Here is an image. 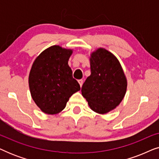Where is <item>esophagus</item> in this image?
<instances>
[{
  "mask_svg": "<svg viewBox=\"0 0 159 159\" xmlns=\"http://www.w3.org/2000/svg\"><path fill=\"white\" fill-rule=\"evenodd\" d=\"M78 82H79L80 87H82V84H83V80H78Z\"/></svg>",
  "mask_w": 159,
  "mask_h": 159,
  "instance_id": "obj_1",
  "label": "esophagus"
}]
</instances>
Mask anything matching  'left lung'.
<instances>
[{"instance_id": "left-lung-1", "label": "left lung", "mask_w": 159, "mask_h": 159, "mask_svg": "<svg viewBox=\"0 0 159 159\" xmlns=\"http://www.w3.org/2000/svg\"><path fill=\"white\" fill-rule=\"evenodd\" d=\"M91 75L82 87V95L95 112L104 114L114 109L122 101L127 82L116 56L104 48L90 55Z\"/></svg>"}]
</instances>
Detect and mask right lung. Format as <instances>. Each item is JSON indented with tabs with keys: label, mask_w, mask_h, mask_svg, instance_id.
<instances>
[{
	"label": "right lung",
	"mask_w": 159,
	"mask_h": 159,
	"mask_svg": "<svg viewBox=\"0 0 159 159\" xmlns=\"http://www.w3.org/2000/svg\"><path fill=\"white\" fill-rule=\"evenodd\" d=\"M72 50L53 45L43 51L32 64L29 86L36 105L47 114H56L66 107L69 98L80 90L68 65Z\"/></svg>",
	"instance_id": "obj_1"
}]
</instances>
